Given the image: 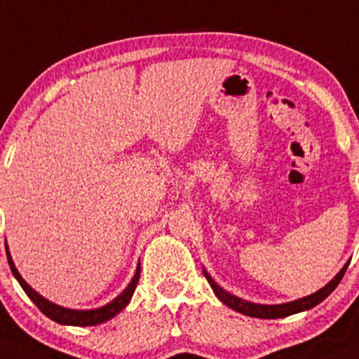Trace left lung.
Returning <instances> with one entry per match:
<instances>
[{"label": "left lung", "instance_id": "obj_1", "mask_svg": "<svg viewBox=\"0 0 359 359\" xmlns=\"http://www.w3.org/2000/svg\"><path fill=\"white\" fill-rule=\"evenodd\" d=\"M348 266L349 265H346L344 269L335 275V278H332L329 284H327L323 289H320L318 292L303 297V299L292 301V303L271 304V306H269V304H255V303H249V301L239 299V297L232 296V294L227 292V290L222 289L220 285L215 284V280L210 277L208 273H206V271H205V277H206V280H208V284L211 285V289H213V292L217 294L218 299L232 309H236V311L244 313V315H248V316H256V318H284V316L304 311V309H309V308L316 306L318 303H322V301L332 292V290L337 287L339 282H341L342 277H344Z\"/></svg>", "mask_w": 359, "mask_h": 359}]
</instances>
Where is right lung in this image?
I'll use <instances>...</instances> for the list:
<instances>
[{
  "instance_id": "right-lung-1",
  "label": "right lung",
  "mask_w": 359,
  "mask_h": 359,
  "mask_svg": "<svg viewBox=\"0 0 359 359\" xmlns=\"http://www.w3.org/2000/svg\"><path fill=\"white\" fill-rule=\"evenodd\" d=\"M6 258H8V265L11 269V273L15 275V278H17L18 284L22 285V289L25 290V294H27L30 299L34 301V304H36V306L39 308L41 311L48 316V318L55 320V322H58V323H63V325L88 327V325H97V323H103V322H107V320L113 318L116 313H120L123 308L127 306V304H129L132 294H134L135 287H137L139 273H141V266H137V270H135V275H134V278H132L129 287L123 290V292L120 294L116 299H113L110 304H107V306H103V308H97V309L79 311V309H69V308L58 306V304H53L48 299H44L43 296H39L36 290L30 287V285H27V282L22 278V275L18 273L17 269H15L8 249H6Z\"/></svg>"
}]
</instances>
